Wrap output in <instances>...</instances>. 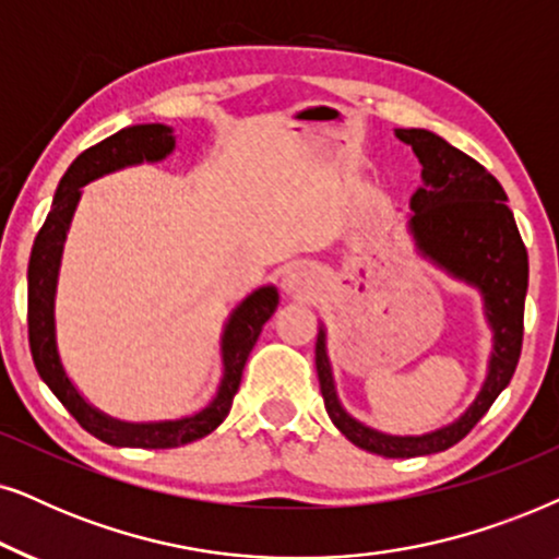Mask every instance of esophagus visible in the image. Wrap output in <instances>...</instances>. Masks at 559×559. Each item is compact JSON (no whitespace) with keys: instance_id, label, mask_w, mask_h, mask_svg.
<instances>
[{"instance_id":"obj_1","label":"esophagus","mask_w":559,"mask_h":559,"mask_svg":"<svg viewBox=\"0 0 559 559\" xmlns=\"http://www.w3.org/2000/svg\"><path fill=\"white\" fill-rule=\"evenodd\" d=\"M319 273L311 265L294 263L281 275V292L294 299H314L319 292Z\"/></svg>"}]
</instances>
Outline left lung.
Here are the masks:
<instances>
[{
    "label": "left lung",
    "instance_id": "left-lung-1",
    "mask_svg": "<svg viewBox=\"0 0 559 559\" xmlns=\"http://www.w3.org/2000/svg\"><path fill=\"white\" fill-rule=\"evenodd\" d=\"M393 135L421 163V186L408 199L412 214L406 222L416 255L480 294L483 314L493 334L486 378L478 396L455 421L424 435H385L342 406L324 324L317 334V373L326 414L355 448L383 457H419L450 450L463 440L511 383L522 355L530 258L513 212L506 206L503 186L478 160L429 130L399 128Z\"/></svg>",
    "mask_w": 559,
    "mask_h": 559
}]
</instances>
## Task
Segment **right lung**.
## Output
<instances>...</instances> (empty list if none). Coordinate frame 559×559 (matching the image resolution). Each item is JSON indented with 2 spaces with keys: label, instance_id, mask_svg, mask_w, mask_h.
<instances>
[{
  "label": "right lung",
  "instance_id": "1",
  "mask_svg": "<svg viewBox=\"0 0 559 559\" xmlns=\"http://www.w3.org/2000/svg\"><path fill=\"white\" fill-rule=\"evenodd\" d=\"M176 151L174 128L160 122L132 124L115 135L102 140L79 155L66 170L58 183L53 204L46 217V225L35 237L33 252L27 265V332L29 353L43 383L56 393V399L69 408L73 419L96 440L111 448H143V450H168L181 448L193 440L212 435L227 419L237 389H240L242 368L248 362L250 349L263 332V324L278 307V292L273 284L260 286L233 309L227 317L219 340L222 378L210 404L181 419L163 421H122L104 414L84 399L71 376L66 373L61 353H58L56 334V292L66 237H69L71 219L81 202V189L88 181L115 174V170L140 166V163H160Z\"/></svg>",
  "mask_w": 559,
  "mask_h": 559
}]
</instances>
